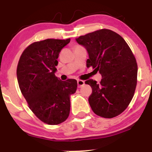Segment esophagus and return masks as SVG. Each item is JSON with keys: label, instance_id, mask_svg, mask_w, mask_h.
<instances>
[{"label": "esophagus", "instance_id": "1", "mask_svg": "<svg viewBox=\"0 0 152 152\" xmlns=\"http://www.w3.org/2000/svg\"><path fill=\"white\" fill-rule=\"evenodd\" d=\"M84 81H82V80H78L77 81V84H78V88H81L82 86L84 85Z\"/></svg>", "mask_w": 152, "mask_h": 152}]
</instances>
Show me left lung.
<instances>
[{
	"label": "left lung",
	"instance_id": "obj_1",
	"mask_svg": "<svg viewBox=\"0 0 152 152\" xmlns=\"http://www.w3.org/2000/svg\"><path fill=\"white\" fill-rule=\"evenodd\" d=\"M88 53L87 67L92 66L102 75L97 83L85 81L92 88L88 98L96 114L111 118L121 114L134 96L137 82V64L132 50L120 35L102 29L76 38Z\"/></svg>",
	"mask_w": 152,
	"mask_h": 152
}]
</instances>
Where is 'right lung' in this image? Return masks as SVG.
<instances>
[{"label": "right lung", "instance_id": "right-lung-1", "mask_svg": "<svg viewBox=\"0 0 152 152\" xmlns=\"http://www.w3.org/2000/svg\"><path fill=\"white\" fill-rule=\"evenodd\" d=\"M71 39H48L33 43L24 50L17 67L20 91L34 114L47 124L67 119L71 96L76 92L75 79L61 81L55 76L58 55Z\"/></svg>", "mask_w": 152, "mask_h": 152}]
</instances>
